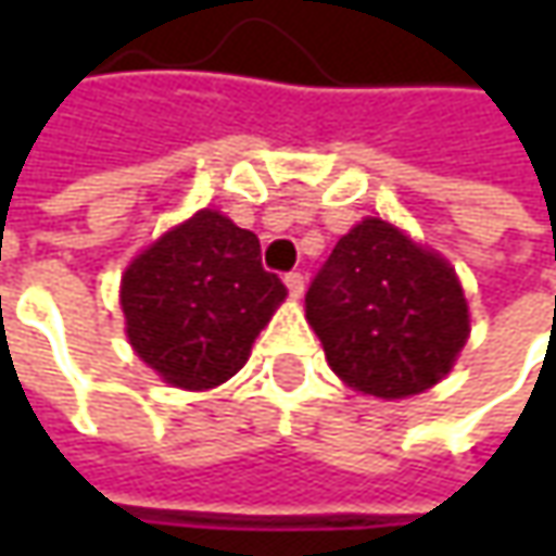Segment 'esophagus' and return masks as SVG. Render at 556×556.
I'll return each instance as SVG.
<instances>
[{
	"instance_id": "34e87169",
	"label": "esophagus",
	"mask_w": 556,
	"mask_h": 556,
	"mask_svg": "<svg viewBox=\"0 0 556 556\" xmlns=\"http://www.w3.org/2000/svg\"><path fill=\"white\" fill-rule=\"evenodd\" d=\"M285 285H288L290 296H303V290H306V278H303L300 271H288V275H285Z\"/></svg>"
}]
</instances>
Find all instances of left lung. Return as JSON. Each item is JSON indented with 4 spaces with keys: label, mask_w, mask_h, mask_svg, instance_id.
Instances as JSON below:
<instances>
[{
    "label": "left lung",
    "mask_w": 556,
    "mask_h": 556,
    "mask_svg": "<svg viewBox=\"0 0 556 556\" xmlns=\"http://www.w3.org/2000/svg\"><path fill=\"white\" fill-rule=\"evenodd\" d=\"M306 318L333 374L377 399L430 390L470 333L455 268L383 219L337 241L312 278Z\"/></svg>",
    "instance_id": "1"
}]
</instances>
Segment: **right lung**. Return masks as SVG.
Returning <instances> with one entry per match:
<instances>
[{
    "instance_id": "add662e5",
    "label": "right lung",
    "mask_w": 556,
    "mask_h": 556,
    "mask_svg": "<svg viewBox=\"0 0 556 556\" xmlns=\"http://www.w3.org/2000/svg\"><path fill=\"white\" fill-rule=\"evenodd\" d=\"M285 296L281 278L263 268L260 238L216 210L166 231L119 285L132 350L182 390H213L241 371Z\"/></svg>"
}]
</instances>
